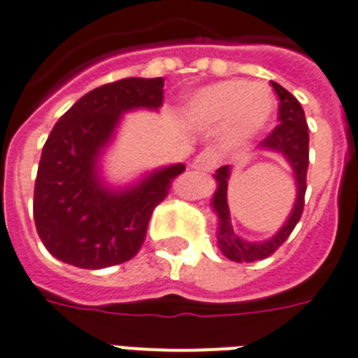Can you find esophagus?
<instances>
[{"mask_svg":"<svg viewBox=\"0 0 358 358\" xmlns=\"http://www.w3.org/2000/svg\"><path fill=\"white\" fill-rule=\"evenodd\" d=\"M220 163V153L216 152V150H213V148H206V150H203V152L197 155V157L193 159V169L195 171H214L216 166H218Z\"/></svg>","mask_w":358,"mask_h":358,"instance_id":"34e87169","label":"esophagus"}]
</instances>
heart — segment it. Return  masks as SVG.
<instances>
[{
	"label": "heart",
	"instance_id": "obj_1",
	"mask_svg": "<svg viewBox=\"0 0 358 358\" xmlns=\"http://www.w3.org/2000/svg\"><path fill=\"white\" fill-rule=\"evenodd\" d=\"M275 110V98L264 85L222 81L195 94L187 117L195 125L222 127L227 123L229 140L248 138L266 125Z\"/></svg>",
	"mask_w": 358,
	"mask_h": 358
}]
</instances>
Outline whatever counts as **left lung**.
Listing matches in <instances>:
<instances>
[{"mask_svg":"<svg viewBox=\"0 0 358 358\" xmlns=\"http://www.w3.org/2000/svg\"><path fill=\"white\" fill-rule=\"evenodd\" d=\"M271 87L279 96V125L262 140L260 148L273 150L282 153L290 163L296 176L298 186V199L292 208V214L288 222L282 226L275 237L264 243H248L235 235L229 220V206H227V180H229V166H220L214 178L218 182V189L214 193L213 206L218 214V248L222 254L231 262L239 264H250V262L266 260L271 254L277 252L280 245L290 237L296 224L300 222L303 205H306V189H307V166H309V129H307L306 113L300 102L292 96L287 89H282L279 83L271 81Z\"/></svg>","mask_w":358,"mask_h":358,"instance_id":"obj_1","label":"left lung"}]
</instances>
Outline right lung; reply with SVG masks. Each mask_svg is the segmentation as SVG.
<instances>
[{
	"label": "right lung",
	"mask_w": 358,
	"mask_h": 358,
	"mask_svg": "<svg viewBox=\"0 0 358 358\" xmlns=\"http://www.w3.org/2000/svg\"><path fill=\"white\" fill-rule=\"evenodd\" d=\"M163 78H125L96 87L52 127L39 161L34 220L55 258L102 269L138 254L153 208L186 166H166L127 192H110L98 180L96 159L121 113L163 104Z\"/></svg>",
	"instance_id": "1"
}]
</instances>
